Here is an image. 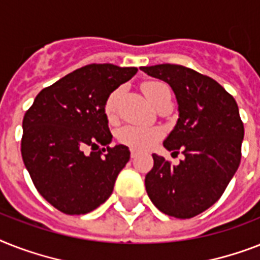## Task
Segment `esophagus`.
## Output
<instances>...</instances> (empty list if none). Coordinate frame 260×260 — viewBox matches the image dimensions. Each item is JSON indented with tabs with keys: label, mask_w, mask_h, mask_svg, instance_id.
Returning <instances> with one entry per match:
<instances>
[{
	"label": "esophagus",
	"mask_w": 260,
	"mask_h": 260,
	"mask_svg": "<svg viewBox=\"0 0 260 260\" xmlns=\"http://www.w3.org/2000/svg\"><path fill=\"white\" fill-rule=\"evenodd\" d=\"M136 156H137V152L134 151V149H131V157H132V159H135Z\"/></svg>",
	"instance_id": "esophagus-1"
}]
</instances>
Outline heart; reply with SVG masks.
<instances>
[{
  "label": "heart",
  "mask_w": 260,
  "mask_h": 260,
  "mask_svg": "<svg viewBox=\"0 0 260 260\" xmlns=\"http://www.w3.org/2000/svg\"><path fill=\"white\" fill-rule=\"evenodd\" d=\"M141 89L153 105L157 104L164 96L171 94L170 88L163 81H147L141 85ZM119 97L120 89H116L109 93L105 100L104 113L108 120H113L116 117ZM161 129L156 126L125 125L117 132V140L135 151H147L161 139Z\"/></svg>",
  "instance_id": "1"
}]
</instances>
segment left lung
<instances>
[{
  "label": "left lung",
  "instance_id": "obj_1",
  "mask_svg": "<svg viewBox=\"0 0 260 260\" xmlns=\"http://www.w3.org/2000/svg\"><path fill=\"white\" fill-rule=\"evenodd\" d=\"M141 71L170 84L179 104V119L164 147L185 159L178 166L152 155L145 175L149 199L161 212L178 219L202 214L220 199L242 157L243 121L235 99L214 79L183 65L160 64Z\"/></svg>",
  "mask_w": 260,
  "mask_h": 260
}]
</instances>
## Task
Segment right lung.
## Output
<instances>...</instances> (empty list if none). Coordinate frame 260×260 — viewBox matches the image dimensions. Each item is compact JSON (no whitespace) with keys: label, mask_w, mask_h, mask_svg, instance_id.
Instances as JSON below:
<instances>
[{"label":"right lung","mask_w":260,"mask_h":260,"mask_svg":"<svg viewBox=\"0 0 260 260\" xmlns=\"http://www.w3.org/2000/svg\"><path fill=\"white\" fill-rule=\"evenodd\" d=\"M136 72L85 65L44 88L25 113L22 160L40 195L61 212L88 214L111 196L131 153L125 145H108L104 103Z\"/></svg>","instance_id":"add662e5"}]
</instances>
